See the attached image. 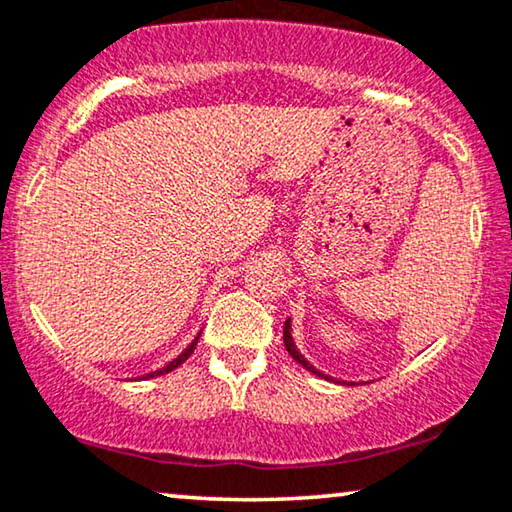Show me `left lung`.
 <instances>
[{
  "label": "left lung",
  "mask_w": 512,
  "mask_h": 512,
  "mask_svg": "<svg viewBox=\"0 0 512 512\" xmlns=\"http://www.w3.org/2000/svg\"><path fill=\"white\" fill-rule=\"evenodd\" d=\"M283 344H285V349H288V353H290V356H292V358H295V360H297V363L304 367V370H309V372H313V374H316V377L330 379V377H325V374H323V372H318V370H316V367H313V365L309 363V360H306V358L302 356V353H299V351H297V346H295V342H292V337H290V320H285V327H283Z\"/></svg>",
  "instance_id": "left-lung-1"
}]
</instances>
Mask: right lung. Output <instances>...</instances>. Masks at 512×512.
Segmentation results:
<instances>
[{"label": "right lung", "instance_id": "1", "mask_svg": "<svg viewBox=\"0 0 512 512\" xmlns=\"http://www.w3.org/2000/svg\"><path fill=\"white\" fill-rule=\"evenodd\" d=\"M199 337H201V335H196V339H194V342H192V344H189V346H187V349L180 353V356H177L175 360H170V363H168L166 367H161V370H156V372H152V374H149V377H161V374H166V372H173L177 365H182V363H185V360H187V358H189V356H192V353H194V349H196V342H199Z\"/></svg>", "mask_w": 512, "mask_h": 512}]
</instances>
